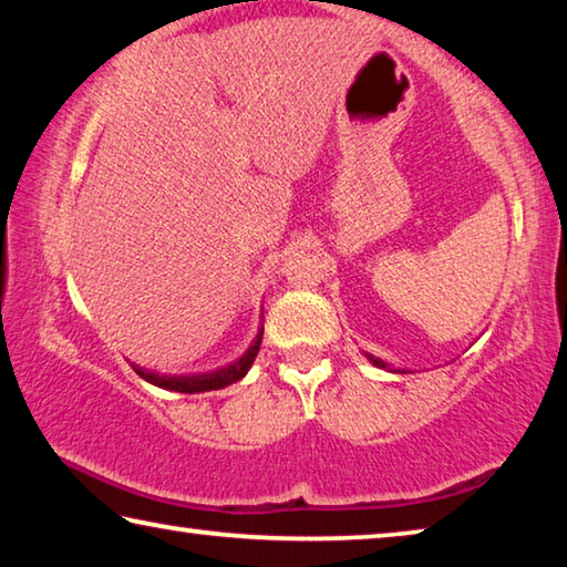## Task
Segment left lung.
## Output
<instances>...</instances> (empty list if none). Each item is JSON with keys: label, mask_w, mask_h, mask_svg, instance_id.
I'll list each match as a JSON object with an SVG mask.
<instances>
[{"label": "left lung", "mask_w": 567, "mask_h": 567, "mask_svg": "<svg viewBox=\"0 0 567 567\" xmlns=\"http://www.w3.org/2000/svg\"><path fill=\"white\" fill-rule=\"evenodd\" d=\"M370 360H372V362H375V364H378V368H388V364H385V362H382V360H375V358H370Z\"/></svg>", "instance_id": "obj_1"}]
</instances>
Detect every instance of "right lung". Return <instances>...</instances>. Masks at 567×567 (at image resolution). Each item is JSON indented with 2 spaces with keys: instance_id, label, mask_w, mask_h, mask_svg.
Masks as SVG:
<instances>
[{
  "instance_id": "1",
  "label": "right lung",
  "mask_w": 567,
  "mask_h": 567,
  "mask_svg": "<svg viewBox=\"0 0 567 567\" xmlns=\"http://www.w3.org/2000/svg\"><path fill=\"white\" fill-rule=\"evenodd\" d=\"M260 342H262V330L257 334V340L252 348H249L243 358H239L235 364H229L225 370H217V372H207V375H195V378H165V375H155V372H147L142 368H134L140 378H145L147 382L157 388H165V390H175V392H207V390H219V388H227L233 385V382L243 380L247 375L249 364L255 362L257 352H260Z\"/></svg>"
}]
</instances>
